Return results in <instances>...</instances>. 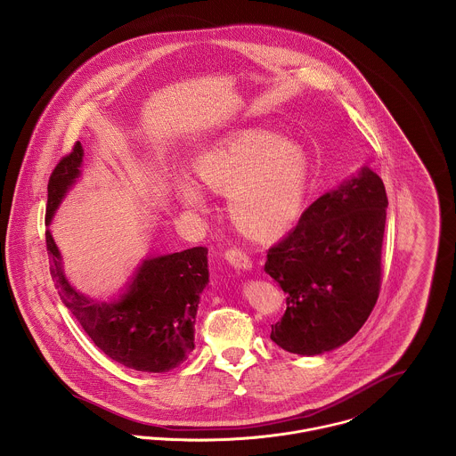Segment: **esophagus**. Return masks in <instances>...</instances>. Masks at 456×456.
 <instances>
[{
	"label": "esophagus",
	"mask_w": 456,
	"mask_h": 456,
	"mask_svg": "<svg viewBox=\"0 0 456 456\" xmlns=\"http://www.w3.org/2000/svg\"><path fill=\"white\" fill-rule=\"evenodd\" d=\"M224 260L228 261L237 270H251L253 268V261L246 255V251L240 249V248L228 249L224 253Z\"/></svg>",
	"instance_id": "esophagus-1"
}]
</instances>
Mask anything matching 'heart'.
I'll return each mask as SVG.
<instances>
[{
	"label": "heart",
	"instance_id": "heart-1",
	"mask_svg": "<svg viewBox=\"0 0 456 456\" xmlns=\"http://www.w3.org/2000/svg\"><path fill=\"white\" fill-rule=\"evenodd\" d=\"M198 181L226 195L233 224L249 237H272L300 214L309 184L304 149L268 131L228 136L195 159ZM175 195L190 208L205 210L207 198L190 179L175 181Z\"/></svg>",
	"mask_w": 456,
	"mask_h": 456
}]
</instances>
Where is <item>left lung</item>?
I'll return each mask as SVG.
<instances>
[{
    "label": "left lung",
    "instance_id": "obj_1",
    "mask_svg": "<svg viewBox=\"0 0 456 456\" xmlns=\"http://www.w3.org/2000/svg\"><path fill=\"white\" fill-rule=\"evenodd\" d=\"M388 198L363 167L311 203L298 224L268 249L265 272L286 293L270 338L288 353L322 354L356 335L381 289Z\"/></svg>",
    "mask_w": 456,
    "mask_h": 456
}]
</instances>
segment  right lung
Returning <instances> with one entry per match:
<instances>
[{"instance_id": "obj_1", "label": "right lung", "mask_w": 456, "mask_h": 456, "mask_svg": "<svg viewBox=\"0 0 456 456\" xmlns=\"http://www.w3.org/2000/svg\"><path fill=\"white\" fill-rule=\"evenodd\" d=\"M82 156L84 149L77 142L49 179L47 226L80 177ZM45 240L51 275L63 304L109 358L140 372H168L195 349L196 311L208 284L207 248L142 261L119 298L100 302L68 282L51 230L45 232Z\"/></svg>"}]
</instances>
